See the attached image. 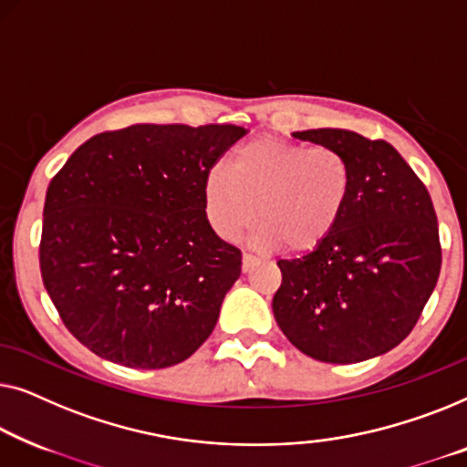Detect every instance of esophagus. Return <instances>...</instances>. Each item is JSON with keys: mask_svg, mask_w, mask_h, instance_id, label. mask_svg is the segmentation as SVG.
I'll return each mask as SVG.
<instances>
[{"mask_svg": "<svg viewBox=\"0 0 467 467\" xmlns=\"http://www.w3.org/2000/svg\"><path fill=\"white\" fill-rule=\"evenodd\" d=\"M255 265H258V258H255V255L243 254V273H249Z\"/></svg>", "mask_w": 467, "mask_h": 467, "instance_id": "1", "label": "esophagus"}]
</instances>
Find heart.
I'll list each match as a JSON object with an SVG mask.
<instances>
[{
  "mask_svg": "<svg viewBox=\"0 0 467 467\" xmlns=\"http://www.w3.org/2000/svg\"><path fill=\"white\" fill-rule=\"evenodd\" d=\"M351 183L349 161L337 150L258 137L234 150L228 169L207 171L202 205L222 239H236L258 218V245L308 252L343 218Z\"/></svg>",
  "mask_w": 467,
  "mask_h": 467,
  "instance_id": "obj_1",
  "label": "heart"
}]
</instances>
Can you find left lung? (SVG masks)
Segmentation results:
<instances>
[{
  "label": "left lung",
  "mask_w": 467,
  "mask_h": 467,
  "mask_svg": "<svg viewBox=\"0 0 467 467\" xmlns=\"http://www.w3.org/2000/svg\"><path fill=\"white\" fill-rule=\"evenodd\" d=\"M351 165V194L332 234L302 258L279 260L273 313L305 356L353 364L398 347L436 287L442 247L425 183L398 150L345 129L294 133Z\"/></svg>",
  "instance_id": "8db88e82"
}]
</instances>
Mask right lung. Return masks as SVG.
Instances as JSON below:
<instances>
[{
	"mask_svg": "<svg viewBox=\"0 0 467 467\" xmlns=\"http://www.w3.org/2000/svg\"><path fill=\"white\" fill-rule=\"evenodd\" d=\"M245 133L236 124L105 130L52 177L39 268L87 349L156 370L188 359L213 332L241 252L209 226L202 180Z\"/></svg>",
	"mask_w": 467,
	"mask_h": 467,
	"instance_id": "add662e5",
	"label": "right lung"
}]
</instances>
